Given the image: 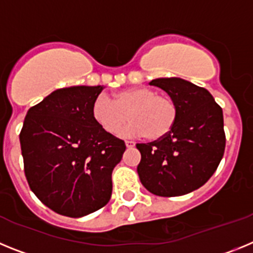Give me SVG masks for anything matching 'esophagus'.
I'll list each match as a JSON object with an SVG mask.
<instances>
[{
    "label": "esophagus",
    "instance_id": "obj_1",
    "mask_svg": "<svg viewBox=\"0 0 253 253\" xmlns=\"http://www.w3.org/2000/svg\"><path fill=\"white\" fill-rule=\"evenodd\" d=\"M125 146L128 147V148H133V147L135 146V143H134L133 140H125Z\"/></svg>",
    "mask_w": 253,
    "mask_h": 253
}]
</instances>
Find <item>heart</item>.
<instances>
[{
	"instance_id": "1",
	"label": "heart",
	"mask_w": 253,
	"mask_h": 253,
	"mask_svg": "<svg viewBox=\"0 0 253 253\" xmlns=\"http://www.w3.org/2000/svg\"><path fill=\"white\" fill-rule=\"evenodd\" d=\"M91 111L96 124L106 133H119L129 116L131 124L122 131V135H144L151 140L166 137L178 116L175 100L149 87H130L119 91L113 100L101 93L93 100Z\"/></svg>"
}]
</instances>
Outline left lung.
Listing matches in <instances>:
<instances>
[{"instance_id":"obj_1","label":"left lung","mask_w":253,"mask_h":253,"mask_svg":"<svg viewBox=\"0 0 253 253\" xmlns=\"http://www.w3.org/2000/svg\"><path fill=\"white\" fill-rule=\"evenodd\" d=\"M149 84L175 100L178 116L166 137L138 143L142 156L138 175L154 195H185L203 186L222 161L225 148L222 107L204 87L182 78H156Z\"/></svg>"}]
</instances>
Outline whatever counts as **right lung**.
<instances>
[{"label": "right lung", "mask_w": 253, "mask_h": 253, "mask_svg": "<svg viewBox=\"0 0 253 253\" xmlns=\"http://www.w3.org/2000/svg\"><path fill=\"white\" fill-rule=\"evenodd\" d=\"M102 90V86L55 90L29 109L20 131L29 186L60 215H87L111 198V173L126 146L93 120V100Z\"/></svg>", "instance_id": "1"}]
</instances>
